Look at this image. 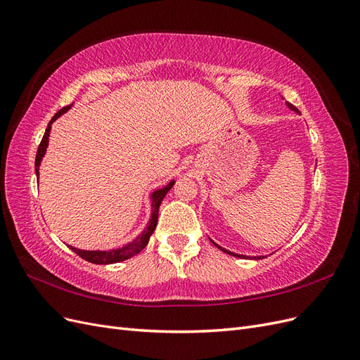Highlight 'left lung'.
<instances>
[{"instance_id": "1", "label": "left lung", "mask_w": 360, "mask_h": 360, "mask_svg": "<svg viewBox=\"0 0 360 360\" xmlns=\"http://www.w3.org/2000/svg\"><path fill=\"white\" fill-rule=\"evenodd\" d=\"M287 106L290 108V110H292V111H296V112H299V110H297V108L296 106H294V105H291L290 102H287ZM212 243L216 246V248H219L221 250H222V252H225V254H230V255H233V257H237V258H246L245 255H240V254H234V252H231V250H226V249H224L222 246H219V245H216L213 240H212ZM255 259H261L259 257H255Z\"/></svg>"}]
</instances>
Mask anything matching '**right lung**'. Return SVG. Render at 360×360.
<instances>
[{"label": "right lung", "instance_id": "right-lung-1", "mask_svg": "<svg viewBox=\"0 0 360 360\" xmlns=\"http://www.w3.org/2000/svg\"><path fill=\"white\" fill-rule=\"evenodd\" d=\"M72 108V105L69 106H64L63 110H60L56 115L52 117V120L49 122L48 127H46V132L45 135H43L41 141H40V146L37 148V155H36V176L39 177V167H40V162L43 159V156H45L46 153V147H48V143H49V134H51V124L56 122V120L63 115L66 111H69ZM174 180H171L165 188L162 189H158L155 191L153 193H151V217L150 221L146 226V230L141 233L135 240H132L130 243L124 245L123 248H118V249H111V250H84V249H78V248H73V246H69L73 252L76 255H79L81 258H84L85 261H90V263L93 264H114V263H120V261H124L127 258H132L134 255L139 254L141 250H143L148 240H150V236L153 234L155 228L158 225V214H159V207H160V202L162 200L165 198V195L168 193V191L174 186Z\"/></svg>", "mask_w": 360, "mask_h": 360}]
</instances>
